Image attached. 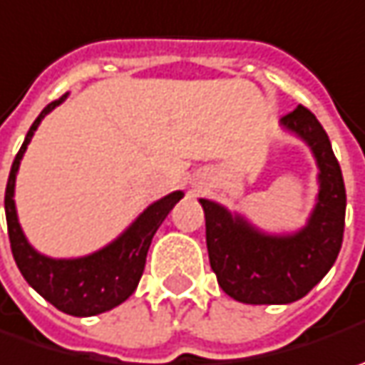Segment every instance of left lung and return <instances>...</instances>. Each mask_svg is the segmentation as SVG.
<instances>
[{
	"mask_svg": "<svg viewBox=\"0 0 365 365\" xmlns=\"http://www.w3.org/2000/svg\"><path fill=\"white\" fill-rule=\"evenodd\" d=\"M279 124L310 147L319 167V196L309 222L292 235H269L243 216L202 198L206 247L218 286L245 304H290L327 276L345 229V183L325 128L298 106Z\"/></svg>",
	"mask_w": 365,
	"mask_h": 365,
	"instance_id": "left-lung-1",
	"label": "left lung"
}]
</instances>
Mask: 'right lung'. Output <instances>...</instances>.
I'll list each match as a JSON object with an SVG mask.
<instances>
[{"mask_svg":"<svg viewBox=\"0 0 365 365\" xmlns=\"http://www.w3.org/2000/svg\"><path fill=\"white\" fill-rule=\"evenodd\" d=\"M67 96L69 93L48 103L30 126L9 171L6 187V218L11 253L26 282L55 309L71 317H93L118 307L135 292L145 269L153 237L165 220L167 214L171 212V208L183 198V192H171L165 198L153 202L149 208L138 214V218L116 241L91 255L75 259H53L38 253L28 243L24 230L18 222L14 202L16 175L28 149V143L32 140L42 118L48 112H53L58 103L65 102Z\"/></svg>","mask_w":365,"mask_h":365,"instance_id":"1","label":"right lung"}]
</instances>
